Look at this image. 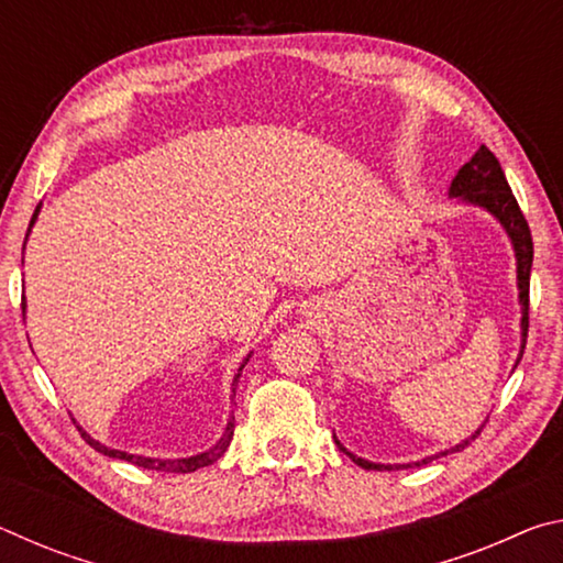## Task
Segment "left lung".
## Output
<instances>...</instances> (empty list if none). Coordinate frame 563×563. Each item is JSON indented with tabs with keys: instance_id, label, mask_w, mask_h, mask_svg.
Returning a JSON list of instances; mask_svg holds the SVG:
<instances>
[{
	"instance_id": "8db88e82",
	"label": "left lung",
	"mask_w": 563,
	"mask_h": 563,
	"mask_svg": "<svg viewBox=\"0 0 563 563\" xmlns=\"http://www.w3.org/2000/svg\"><path fill=\"white\" fill-rule=\"evenodd\" d=\"M450 198H456V201L464 206H474L487 211L499 221V225L507 231L511 247H514V258H517V288H519V305H521V347H519V357L514 362V367L519 365V360L523 355V347H527V330H529V278H531V261H533V243H531V231L527 218H523L521 208L514 198L511 188L507 184V176L499 166L497 156L492 154L487 146H479V151L466 161V164L456 170V176L452 178L450 186ZM482 432V427L476 430L472 437H466L464 442L450 446L440 454L424 456L422 462H409V464H377L369 460H362V456L347 452L345 446L340 444L335 437V444L340 446V452H345L352 462L362 470H377V472H393V470H407V466H422L432 460H440V456L462 452L466 444H470L476 434Z\"/></svg>"
}]
</instances>
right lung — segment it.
I'll return each instance as SVG.
<instances>
[{
	"instance_id": "1",
	"label": "right lung",
	"mask_w": 563,
	"mask_h": 563,
	"mask_svg": "<svg viewBox=\"0 0 563 563\" xmlns=\"http://www.w3.org/2000/svg\"><path fill=\"white\" fill-rule=\"evenodd\" d=\"M40 211H42V203L36 206V211H34L32 221H30V228H26V238H30L32 228H34V223H36V218H40ZM26 238H24V245H26ZM22 312H26V302H22ZM247 360H251V355H247V357L241 362V367H238V373H235V377H233V389H235V385H238V379H241V373H243V367L247 365ZM233 427H235V417L228 419L225 432L221 434V440H218V442L211 446V450L198 452V454H194V456H178V460H158V456H144V454H131V452H123V450H111V446L101 444L99 440H93V437H91L89 432H84L81 427H79V432H81V437H84V442H87L89 446H93V450H97V452H101L103 456H111V460L131 462V464H136V466H144V470L188 474V472L201 470V466L213 464V462L218 460V456H221V454L228 450V444H231V440H233Z\"/></svg>"
}]
</instances>
